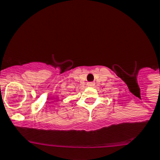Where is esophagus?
<instances>
[{"instance_id":"34e87169","label":"esophagus","mask_w":160,"mask_h":160,"mask_svg":"<svg viewBox=\"0 0 160 160\" xmlns=\"http://www.w3.org/2000/svg\"><path fill=\"white\" fill-rule=\"evenodd\" d=\"M94 84H95V83H94L93 82H88V86H90V87L94 86Z\"/></svg>"}]
</instances>
